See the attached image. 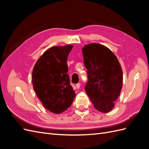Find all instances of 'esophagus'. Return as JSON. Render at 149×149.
<instances>
[{"label":"esophagus","mask_w":149,"mask_h":149,"mask_svg":"<svg viewBox=\"0 0 149 149\" xmlns=\"http://www.w3.org/2000/svg\"><path fill=\"white\" fill-rule=\"evenodd\" d=\"M80 86H81V84L80 83H78V84H76V87L78 89H79L80 88Z\"/></svg>","instance_id":"34e87169"}]
</instances>
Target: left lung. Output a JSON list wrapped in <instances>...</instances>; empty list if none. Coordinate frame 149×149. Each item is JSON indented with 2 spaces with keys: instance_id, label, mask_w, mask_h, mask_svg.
Instances as JSON below:
<instances>
[{
  "instance_id": "8db88e82",
  "label": "left lung",
  "mask_w": 149,
  "mask_h": 149,
  "mask_svg": "<svg viewBox=\"0 0 149 149\" xmlns=\"http://www.w3.org/2000/svg\"><path fill=\"white\" fill-rule=\"evenodd\" d=\"M88 81L85 91L96 109L106 113L113 109L123 87V70L114 54L98 43L82 48Z\"/></svg>"
}]
</instances>
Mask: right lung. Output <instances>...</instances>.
Returning a JSON list of instances; mask_svg holds the SVG:
<instances>
[{
	"instance_id": "1",
	"label": "right lung",
	"mask_w": 149,
	"mask_h": 149,
	"mask_svg": "<svg viewBox=\"0 0 149 149\" xmlns=\"http://www.w3.org/2000/svg\"><path fill=\"white\" fill-rule=\"evenodd\" d=\"M73 46L52 47L36 62L32 72L33 89L43 106L55 114L68 109L76 96L67 74L68 56Z\"/></svg>"
}]
</instances>
